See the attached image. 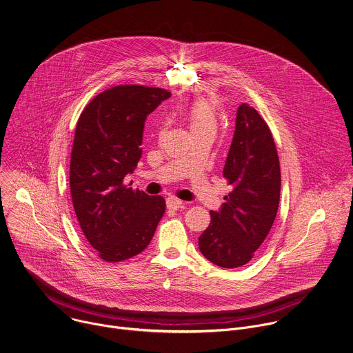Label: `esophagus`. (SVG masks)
I'll use <instances>...</instances> for the list:
<instances>
[{"mask_svg": "<svg viewBox=\"0 0 353 353\" xmlns=\"http://www.w3.org/2000/svg\"><path fill=\"white\" fill-rule=\"evenodd\" d=\"M166 206L169 210H179L183 206V201H180L176 196H169L166 199Z\"/></svg>", "mask_w": 353, "mask_h": 353, "instance_id": "1", "label": "esophagus"}]
</instances>
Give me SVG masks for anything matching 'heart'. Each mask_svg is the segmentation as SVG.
<instances>
[{"label": "heart", "instance_id": "1", "mask_svg": "<svg viewBox=\"0 0 353 353\" xmlns=\"http://www.w3.org/2000/svg\"><path fill=\"white\" fill-rule=\"evenodd\" d=\"M192 133L201 130H216L217 115L213 104L208 100H196L184 111Z\"/></svg>", "mask_w": 353, "mask_h": 353}]
</instances>
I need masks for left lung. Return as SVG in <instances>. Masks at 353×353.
I'll list each match as a JSON object with an SVG mask.
<instances>
[{
  "mask_svg": "<svg viewBox=\"0 0 353 353\" xmlns=\"http://www.w3.org/2000/svg\"><path fill=\"white\" fill-rule=\"evenodd\" d=\"M223 176L232 191L199 236L201 253L223 268L248 264L265 241L278 213L281 165L270 126L246 103L236 125Z\"/></svg>",
  "mask_w": 353,
  "mask_h": 353,
  "instance_id": "obj_1",
  "label": "left lung"
}]
</instances>
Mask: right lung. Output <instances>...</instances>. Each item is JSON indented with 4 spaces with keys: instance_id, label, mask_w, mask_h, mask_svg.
I'll return each mask as SVG.
<instances>
[{
    "instance_id": "1",
    "label": "right lung",
    "mask_w": 353,
    "mask_h": 353,
    "mask_svg": "<svg viewBox=\"0 0 353 353\" xmlns=\"http://www.w3.org/2000/svg\"><path fill=\"white\" fill-rule=\"evenodd\" d=\"M170 92L118 85L82 110L70 161V191L79 227L99 257L118 263L141 253L165 213V199L123 184L141 157L144 122Z\"/></svg>"
}]
</instances>
